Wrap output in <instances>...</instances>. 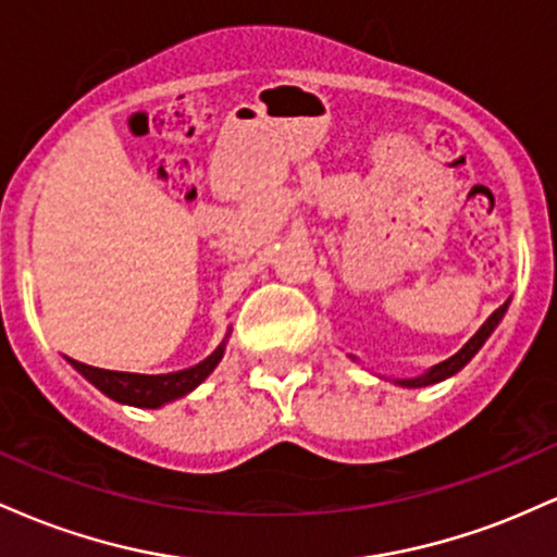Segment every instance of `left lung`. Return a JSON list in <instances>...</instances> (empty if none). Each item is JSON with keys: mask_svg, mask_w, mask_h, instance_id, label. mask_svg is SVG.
<instances>
[{"mask_svg": "<svg viewBox=\"0 0 557 557\" xmlns=\"http://www.w3.org/2000/svg\"><path fill=\"white\" fill-rule=\"evenodd\" d=\"M508 304H510V300H505L500 309L492 311L487 322H484L482 327H479L476 335L471 337V341L466 343L456 356H450V359H445L443 363H437V367H432L430 372H424V374H419V376H411V380H395V385H400V387H426V385H434V382L447 380V376H453L456 372H461L466 363L474 359L476 350L482 348L484 341H487L492 332H495L497 324H500V319L505 317V311H508Z\"/></svg>", "mask_w": 557, "mask_h": 557, "instance_id": "obj_1", "label": "left lung"}]
</instances>
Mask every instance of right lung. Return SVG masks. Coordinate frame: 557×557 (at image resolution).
<instances>
[{"instance_id":"add662e5","label":"right lung","mask_w":557,"mask_h":557,"mask_svg":"<svg viewBox=\"0 0 557 557\" xmlns=\"http://www.w3.org/2000/svg\"><path fill=\"white\" fill-rule=\"evenodd\" d=\"M222 354H225V341H222L220 348L214 350L212 356H207L196 367L183 369V372H170V374H133V372H112V369H96L88 367V363L67 359L78 372L91 382L94 387H99L107 398L127 403V406L138 408H159L164 403L183 398L190 389H196L207 380L209 374L214 372L216 363L222 361Z\"/></svg>"}]
</instances>
